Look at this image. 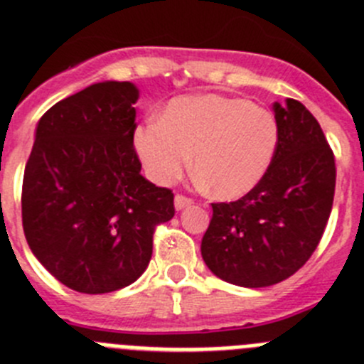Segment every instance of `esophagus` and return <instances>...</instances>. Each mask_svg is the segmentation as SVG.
<instances>
[{"label": "esophagus", "mask_w": 364, "mask_h": 364, "mask_svg": "<svg viewBox=\"0 0 364 364\" xmlns=\"http://www.w3.org/2000/svg\"><path fill=\"white\" fill-rule=\"evenodd\" d=\"M191 204H193V198H189V196H184V195H176L175 196V208L178 209V211L189 208Z\"/></svg>", "instance_id": "esophagus-1"}]
</instances>
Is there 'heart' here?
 Segmentation results:
<instances>
[{"instance_id":"b5f03b06","label":"heart","mask_w":364,"mask_h":364,"mask_svg":"<svg viewBox=\"0 0 364 364\" xmlns=\"http://www.w3.org/2000/svg\"><path fill=\"white\" fill-rule=\"evenodd\" d=\"M135 151L156 184H169L193 166L209 191L236 198L262 182L279 144L272 112L218 93L178 97L162 117L133 133Z\"/></svg>"}]
</instances>
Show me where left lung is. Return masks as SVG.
Wrapping results in <instances>:
<instances>
[{"instance_id": "left-lung-1", "label": "left lung", "mask_w": 364, "mask_h": 364, "mask_svg": "<svg viewBox=\"0 0 364 364\" xmlns=\"http://www.w3.org/2000/svg\"><path fill=\"white\" fill-rule=\"evenodd\" d=\"M279 144L271 168L236 202L213 205L202 258L232 285L259 289L299 271L318 247L336 189V160L305 106L274 102Z\"/></svg>"}]
</instances>
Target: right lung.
<instances>
[{"label": "right lung", "mask_w": 364, "mask_h": 364, "mask_svg": "<svg viewBox=\"0 0 364 364\" xmlns=\"http://www.w3.org/2000/svg\"><path fill=\"white\" fill-rule=\"evenodd\" d=\"M139 90L92 85L39 121L23 176V231L36 258L72 291L105 294L146 271L153 232L175 216L173 191L141 175L133 146Z\"/></svg>", "instance_id": "right-lung-1"}]
</instances>
